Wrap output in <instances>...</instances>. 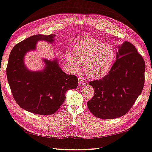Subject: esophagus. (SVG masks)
I'll return each mask as SVG.
<instances>
[{
	"instance_id": "esophagus-1",
	"label": "esophagus",
	"mask_w": 152,
	"mask_h": 152,
	"mask_svg": "<svg viewBox=\"0 0 152 152\" xmlns=\"http://www.w3.org/2000/svg\"><path fill=\"white\" fill-rule=\"evenodd\" d=\"M78 80H79V82H78L79 86H84L86 84V81L84 79V78H82V77H80L78 78Z\"/></svg>"
}]
</instances>
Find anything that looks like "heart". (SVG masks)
Masks as SVG:
<instances>
[{
	"mask_svg": "<svg viewBox=\"0 0 152 152\" xmlns=\"http://www.w3.org/2000/svg\"><path fill=\"white\" fill-rule=\"evenodd\" d=\"M73 56L67 54V61L73 72H78L80 64L90 78L101 79L107 75L113 66L116 52L114 47L96 39L86 37L73 47Z\"/></svg>",
	"mask_w": 152,
	"mask_h": 152,
	"instance_id": "heart-1",
	"label": "heart"
}]
</instances>
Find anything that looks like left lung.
I'll return each mask as SVG.
<instances>
[{"label": "left lung", "instance_id": "8db88e82", "mask_svg": "<svg viewBox=\"0 0 152 152\" xmlns=\"http://www.w3.org/2000/svg\"><path fill=\"white\" fill-rule=\"evenodd\" d=\"M117 49V60L109 73L89 83L95 93L88 102V107L102 119H113L127 113L144 88L145 62L142 56L128 41Z\"/></svg>", "mask_w": 152, "mask_h": 152}]
</instances>
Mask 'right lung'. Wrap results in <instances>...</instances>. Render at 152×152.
Wrapping results in <instances>:
<instances>
[{
  "mask_svg": "<svg viewBox=\"0 0 152 152\" xmlns=\"http://www.w3.org/2000/svg\"><path fill=\"white\" fill-rule=\"evenodd\" d=\"M55 35H35L16 44L8 58L7 75L14 99L26 111L41 115L54 114L65 100L68 90L76 89L78 80L64 72L57 58H43L42 70L31 71L26 66L24 57L36 50L38 41L53 43Z\"/></svg>",
  "mask_w": 152,
  "mask_h": 152,
  "instance_id": "right-lung-1",
  "label": "right lung"
}]
</instances>
